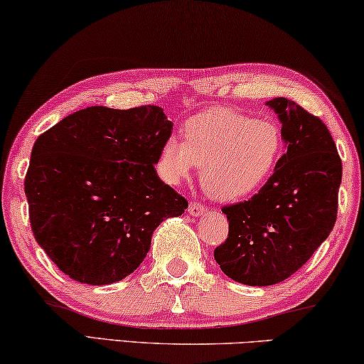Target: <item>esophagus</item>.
<instances>
[{
    "mask_svg": "<svg viewBox=\"0 0 364 364\" xmlns=\"http://www.w3.org/2000/svg\"><path fill=\"white\" fill-rule=\"evenodd\" d=\"M188 212L191 213L193 217H199V215H203V213L205 212V207L200 204V203H198V200H193V203L189 204V207H188Z\"/></svg>",
    "mask_w": 364,
    "mask_h": 364,
    "instance_id": "34e87169",
    "label": "esophagus"
}]
</instances>
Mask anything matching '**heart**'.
Instances as JSON below:
<instances>
[{
    "mask_svg": "<svg viewBox=\"0 0 364 364\" xmlns=\"http://www.w3.org/2000/svg\"><path fill=\"white\" fill-rule=\"evenodd\" d=\"M280 154L282 134L272 121L213 108L186 121L184 142L175 136L164 142L157 171L176 186L199 166L200 183L212 198L238 200L269 180Z\"/></svg>",
    "mask_w": 364,
    "mask_h": 364,
    "instance_id": "obj_1",
    "label": "heart"
}]
</instances>
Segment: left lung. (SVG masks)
Masks as SVG:
<instances>
[{
  "label": "left lung",
  "mask_w": 364,
  "mask_h": 364,
  "mask_svg": "<svg viewBox=\"0 0 364 364\" xmlns=\"http://www.w3.org/2000/svg\"><path fill=\"white\" fill-rule=\"evenodd\" d=\"M267 105L279 114L287 154L257 194L222 207L228 238L213 251L225 275L251 287L279 284L308 262L336 225L342 181L322 119L284 97Z\"/></svg>",
  "instance_id": "1"
}]
</instances>
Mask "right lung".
<instances>
[{
  "label": "right lung",
  "mask_w": 364,
  "mask_h": 364,
  "mask_svg": "<svg viewBox=\"0 0 364 364\" xmlns=\"http://www.w3.org/2000/svg\"><path fill=\"white\" fill-rule=\"evenodd\" d=\"M171 129L155 105L89 107L38 136L24 180L28 218L63 274L87 285L123 280L154 230L188 209L154 166Z\"/></svg>",
  "instance_id": "obj_1"
}]
</instances>
